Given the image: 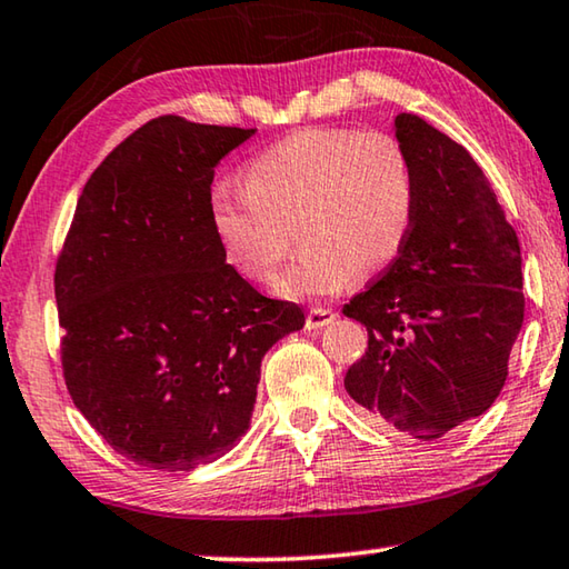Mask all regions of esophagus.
<instances>
[{
  "mask_svg": "<svg viewBox=\"0 0 569 569\" xmlns=\"http://www.w3.org/2000/svg\"><path fill=\"white\" fill-rule=\"evenodd\" d=\"M335 318H338V312L330 310V307H312V310L307 312V318H305V328L307 330H322V328H328V325H332Z\"/></svg>",
  "mask_w": 569,
  "mask_h": 569,
  "instance_id": "34e87169",
  "label": "esophagus"
}]
</instances>
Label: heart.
Returning <instances> with one entry per match:
<instances>
[{
  "label": "heart",
  "mask_w": 569,
  "mask_h": 569,
  "mask_svg": "<svg viewBox=\"0 0 569 569\" xmlns=\"http://www.w3.org/2000/svg\"><path fill=\"white\" fill-rule=\"evenodd\" d=\"M239 189L211 193L213 239L223 262L262 284L282 264L292 231L302 251L277 277L282 300L330 297L352 274L383 272L406 249L418 207L411 156L378 130H297L251 158Z\"/></svg>",
  "instance_id": "1"
}]
</instances>
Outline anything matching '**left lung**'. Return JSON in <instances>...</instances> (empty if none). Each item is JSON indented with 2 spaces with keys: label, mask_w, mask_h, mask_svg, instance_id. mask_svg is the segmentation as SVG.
Returning <instances> with one entry per match:
<instances>
[{
  "label": "left lung",
  "mask_w": 569,
  "mask_h": 569,
  "mask_svg": "<svg viewBox=\"0 0 569 569\" xmlns=\"http://www.w3.org/2000/svg\"><path fill=\"white\" fill-rule=\"evenodd\" d=\"M418 207L406 249L342 307L368 330L346 390L372 421L433 441L487 413L525 322L521 251L469 151L423 118L400 113Z\"/></svg>",
  "instance_id": "1"
}]
</instances>
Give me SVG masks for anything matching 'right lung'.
I'll return each mask as SVG.
<instances>
[{
	"label": "right lung",
	"instance_id": "right-lung-1",
	"mask_svg": "<svg viewBox=\"0 0 569 569\" xmlns=\"http://www.w3.org/2000/svg\"><path fill=\"white\" fill-rule=\"evenodd\" d=\"M254 133L176 116L138 128L90 176L54 269L72 403L148 469L234 449L264 352L305 325L223 262L209 223L213 169Z\"/></svg>",
	"mask_w": 569,
	"mask_h": 569
}]
</instances>
